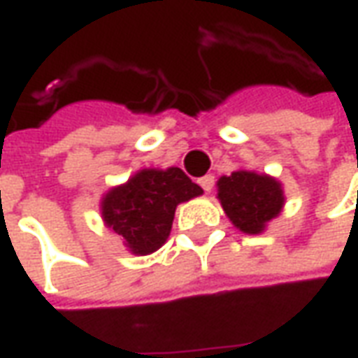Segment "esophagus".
<instances>
[{"instance_id":"34e87169","label":"esophagus","mask_w":358,"mask_h":358,"mask_svg":"<svg viewBox=\"0 0 358 358\" xmlns=\"http://www.w3.org/2000/svg\"><path fill=\"white\" fill-rule=\"evenodd\" d=\"M199 186H201L205 192H210L213 186H215V176H213V174H207V176L199 178Z\"/></svg>"}]
</instances>
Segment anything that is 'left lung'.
Listing matches in <instances>:
<instances>
[{"label": "left lung", "instance_id": "obj_1", "mask_svg": "<svg viewBox=\"0 0 358 358\" xmlns=\"http://www.w3.org/2000/svg\"><path fill=\"white\" fill-rule=\"evenodd\" d=\"M226 217L243 234H261L284 207L282 184L272 176L236 171L217 182Z\"/></svg>", "mask_w": 358, "mask_h": 358}]
</instances>
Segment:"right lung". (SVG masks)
<instances>
[{"instance_id":"obj_1","label":"right lung","mask_w":358,"mask_h":358,"mask_svg":"<svg viewBox=\"0 0 358 358\" xmlns=\"http://www.w3.org/2000/svg\"><path fill=\"white\" fill-rule=\"evenodd\" d=\"M201 194V187L176 166L143 169L105 194L101 217L134 255H149L169 238L180 203Z\"/></svg>"}]
</instances>
